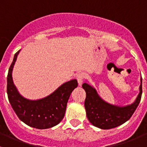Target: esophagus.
Returning a JSON list of instances; mask_svg holds the SVG:
<instances>
[{"label": "esophagus", "instance_id": "esophagus-1", "mask_svg": "<svg viewBox=\"0 0 147 147\" xmlns=\"http://www.w3.org/2000/svg\"><path fill=\"white\" fill-rule=\"evenodd\" d=\"M76 77L78 81V83H79V85H81L83 82V80H84V74H83L82 73H78L77 74H76Z\"/></svg>", "mask_w": 147, "mask_h": 147}]
</instances>
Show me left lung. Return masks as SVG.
Returning a JSON list of instances; mask_svg holds the SVG:
<instances>
[{
	"instance_id": "obj_1",
	"label": "left lung",
	"mask_w": 147,
	"mask_h": 147,
	"mask_svg": "<svg viewBox=\"0 0 147 147\" xmlns=\"http://www.w3.org/2000/svg\"><path fill=\"white\" fill-rule=\"evenodd\" d=\"M82 88L86 93L85 107L89 121L100 129H109L125 123L134 113L141 101L142 78H141L139 94L138 95L136 101L131 105L124 107L111 105L104 101L99 96L96 90L88 83H84Z\"/></svg>"
}]
</instances>
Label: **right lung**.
Returning <instances> with one entry per match:
<instances>
[{
	"mask_svg": "<svg viewBox=\"0 0 147 147\" xmlns=\"http://www.w3.org/2000/svg\"><path fill=\"white\" fill-rule=\"evenodd\" d=\"M19 50L14 56L7 76V95L18 117L26 124L37 129H48L57 125L64 118L71 93L78 86L76 80L65 82L45 98L30 100L20 94L13 82L12 70Z\"/></svg>",
	"mask_w": 147,
	"mask_h": 147,
	"instance_id": "obj_1",
	"label": "right lung"
}]
</instances>
